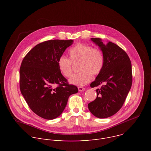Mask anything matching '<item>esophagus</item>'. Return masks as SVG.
<instances>
[{"label":"esophagus","mask_w":151,"mask_h":151,"mask_svg":"<svg viewBox=\"0 0 151 151\" xmlns=\"http://www.w3.org/2000/svg\"><path fill=\"white\" fill-rule=\"evenodd\" d=\"M78 90H79V91H83L85 90V88L83 87H79Z\"/></svg>","instance_id":"1"}]
</instances>
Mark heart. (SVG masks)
Returning <instances> with one entry per match:
<instances>
[{"instance_id": "b5f03b06", "label": "heart", "mask_w": 151, "mask_h": 151, "mask_svg": "<svg viewBox=\"0 0 151 151\" xmlns=\"http://www.w3.org/2000/svg\"><path fill=\"white\" fill-rule=\"evenodd\" d=\"M70 60L61 55L57 61L58 69L65 77H70L72 73V62L79 63L80 72L73 75L69 82L77 86H83L90 82L93 75H97L104 66V57L98 48L84 44H78L69 50Z\"/></svg>"}]
</instances>
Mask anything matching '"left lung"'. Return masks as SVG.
<instances>
[{"mask_svg":"<svg viewBox=\"0 0 151 151\" xmlns=\"http://www.w3.org/2000/svg\"><path fill=\"white\" fill-rule=\"evenodd\" d=\"M91 40L101 51L104 66L91 87L102 85L97 89L96 99L88 104L90 112L99 118L115 114L122 106L132 85V64L127 53L112 42L107 44L100 38Z\"/></svg>","mask_w":151,"mask_h":151,"instance_id":"left-lung-1","label":"left lung"}]
</instances>
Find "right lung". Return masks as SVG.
Returning a JSON list of instances; mask_svg holds the SVG:
<instances>
[{
    "label": "right lung",
    "mask_w": 151,
    "mask_h": 151,
    "mask_svg": "<svg viewBox=\"0 0 151 151\" xmlns=\"http://www.w3.org/2000/svg\"><path fill=\"white\" fill-rule=\"evenodd\" d=\"M73 40H50L33 47L19 69V88L31 110L40 117L54 119L65 109L69 96L78 92L58 69L57 61ZM55 84L58 86L54 88Z\"/></svg>",
    "instance_id": "obj_1"
}]
</instances>
